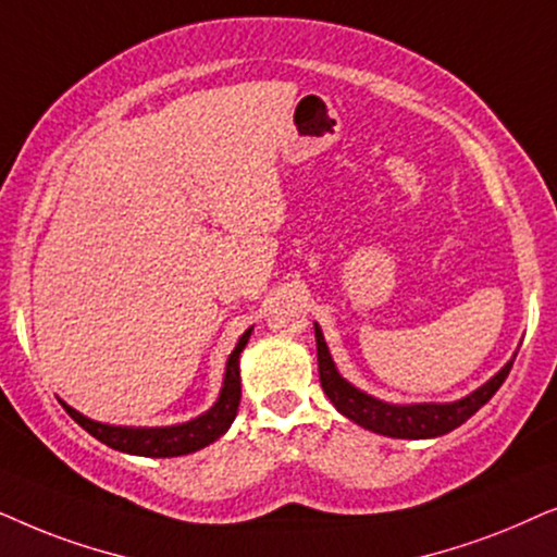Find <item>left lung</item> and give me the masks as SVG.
<instances>
[{"mask_svg":"<svg viewBox=\"0 0 557 557\" xmlns=\"http://www.w3.org/2000/svg\"><path fill=\"white\" fill-rule=\"evenodd\" d=\"M315 346H318V374H321V387L333 407L341 414H346L348 420H354L356 425L372 430V433L389 435V438H438L446 435L458 425H463L473 412H479L488 399L494 397V392L502 387V382L507 380L511 364H515V356L496 372L486 384H481L479 389H473L471 395L456 403H420V405H389L382 403L367 392L356 389L354 384H348L344 376L338 374L336 364H333L329 346H325L323 331L315 323Z\"/></svg>","mask_w":557,"mask_h":557,"instance_id":"obj_1","label":"left lung"}]
</instances>
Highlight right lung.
I'll list each match as a JSON object with an SVG mask.
<instances>
[{
  "label": "right lung",
  "instance_id": "1",
  "mask_svg": "<svg viewBox=\"0 0 557 557\" xmlns=\"http://www.w3.org/2000/svg\"><path fill=\"white\" fill-rule=\"evenodd\" d=\"M251 336V329L242 333L239 344L228 356L226 361V374H224V387L219 392V399L213 403L211 410H206L198 418L181 425H168V428H127V425H109V422H96L78 410H73L71 405H65V412L78 422L86 433H91L96 441H101L103 446L122 450V454L132 456H147V458H173L185 456L193 450H201L209 443L219 441L226 433L236 418L242 399V380H239V354L247 346Z\"/></svg>",
  "mask_w": 557,
  "mask_h": 557
}]
</instances>
